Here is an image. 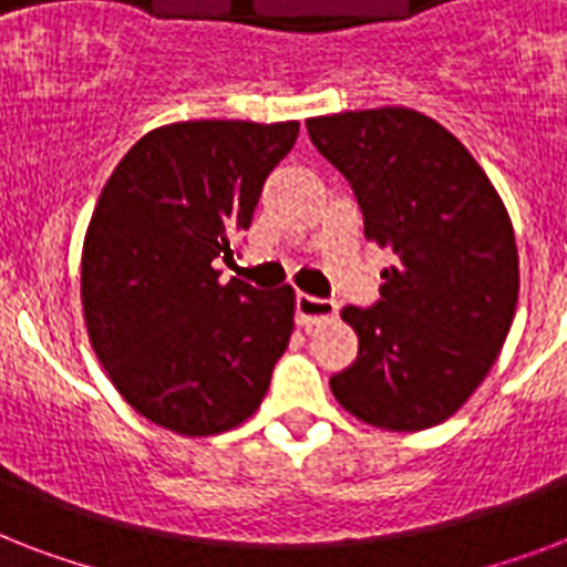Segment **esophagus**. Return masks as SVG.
<instances>
[{"instance_id":"34e87169","label":"esophagus","mask_w":567,"mask_h":567,"mask_svg":"<svg viewBox=\"0 0 567 567\" xmlns=\"http://www.w3.org/2000/svg\"><path fill=\"white\" fill-rule=\"evenodd\" d=\"M293 309H297V320H300L302 327H315V323L332 320L338 311L336 302L323 300V297H311V293H297Z\"/></svg>"}]
</instances>
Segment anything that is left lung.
Wrapping results in <instances>:
<instances>
[{
    "mask_svg": "<svg viewBox=\"0 0 567 567\" xmlns=\"http://www.w3.org/2000/svg\"><path fill=\"white\" fill-rule=\"evenodd\" d=\"M306 126L350 182L368 240L394 252L379 300L341 311L359 355L329 379L332 394L379 430L447 421L497 362L518 306L506 205L474 155L421 111H344Z\"/></svg>",
    "mask_w": 567,
    "mask_h": 567,
    "instance_id": "obj_1",
    "label": "left lung"
}]
</instances>
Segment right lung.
<instances>
[{
	"label": "right lung",
	"instance_id": "right-lung-1",
	"mask_svg": "<svg viewBox=\"0 0 567 567\" xmlns=\"http://www.w3.org/2000/svg\"><path fill=\"white\" fill-rule=\"evenodd\" d=\"M300 123L188 120L153 128L114 167L82 249L93 353L135 412L217 435L256 412L293 329V291H258L217 258L249 229Z\"/></svg>",
	"mask_w": 567,
	"mask_h": 567
}]
</instances>
